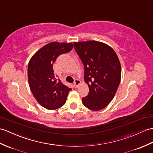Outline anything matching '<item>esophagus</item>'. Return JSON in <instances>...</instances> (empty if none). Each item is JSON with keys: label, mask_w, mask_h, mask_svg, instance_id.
Wrapping results in <instances>:
<instances>
[{"label": "esophagus", "mask_w": 153, "mask_h": 153, "mask_svg": "<svg viewBox=\"0 0 153 153\" xmlns=\"http://www.w3.org/2000/svg\"><path fill=\"white\" fill-rule=\"evenodd\" d=\"M80 83H81V81H80L79 79H75V81H74V87H75V88H77Z\"/></svg>", "instance_id": "obj_1"}]
</instances>
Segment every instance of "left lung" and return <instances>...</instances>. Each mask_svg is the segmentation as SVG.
Wrapping results in <instances>:
<instances>
[{"label": "left lung", "mask_w": 153, "mask_h": 153, "mask_svg": "<svg viewBox=\"0 0 153 153\" xmlns=\"http://www.w3.org/2000/svg\"><path fill=\"white\" fill-rule=\"evenodd\" d=\"M74 45L84 65V80L89 88L82 103L88 109L99 111L111 102L119 87L121 66L118 56L100 42H78Z\"/></svg>", "instance_id": "left-lung-1"}]
</instances>
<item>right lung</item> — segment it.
I'll return each instance as SVG.
<instances>
[{"label":"right lung","instance_id":"add662e5","mask_svg":"<svg viewBox=\"0 0 153 153\" xmlns=\"http://www.w3.org/2000/svg\"><path fill=\"white\" fill-rule=\"evenodd\" d=\"M72 43L53 42L32 56L28 65V80L34 97L44 108L53 110L65 104L72 88L56 78L53 65L60 55L72 50Z\"/></svg>","mask_w":153,"mask_h":153}]
</instances>
